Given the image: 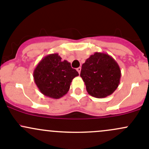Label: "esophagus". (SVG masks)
Returning a JSON list of instances; mask_svg holds the SVG:
<instances>
[{
  "label": "esophagus",
  "instance_id": "34e87169",
  "mask_svg": "<svg viewBox=\"0 0 149 149\" xmlns=\"http://www.w3.org/2000/svg\"><path fill=\"white\" fill-rule=\"evenodd\" d=\"M76 70H77V71L79 72V73H81V67L78 68L76 69Z\"/></svg>",
  "mask_w": 149,
  "mask_h": 149
}]
</instances>
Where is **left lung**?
Returning a JSON list of instances; mask_svg holds the SVG:
<instances>
[{
    "instance_id": "8db88e82",
    "label": "left lung",
    "mask_w": 149,
    "mask_h": 149,
    "mask_svg": "<svg viewBox=\"0 0 149 149\" xmlns=\"http://www.w3.org/2000/svg\"><path fill=\"white\" fill-rule=\"evenodd\" d=\"M80 76L88 94L96 98H104L111 95L118 87L121 70L110 55L95 52L82 65Z\"/></svg>"
}]
</instances>
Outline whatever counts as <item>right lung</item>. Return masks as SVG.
Here are the masks:
<instances>
[{
	"label": "right lung",
	"instance_id": "1",
	"mask_svg": "<svg viewBox=\"0 0 149 149\" xmlns=\"http://www.w3.org/2000/svg\"><path fill=\"white\" fill-rule=\"evenodd\" d=\"M79 76L70 63L58 53L49 54L40 61L33 76L40 92L52 99H60L69 91L72 80Z\"/></svg>",
	"mask_w": 149,
	"mask_h": 149
}]
</instances>
